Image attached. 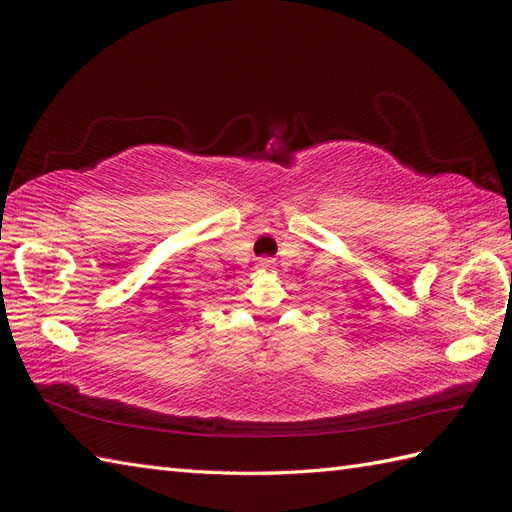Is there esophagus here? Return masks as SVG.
Returning a JSON list of instances; mask_svg holds the SVG:
<instances>
[{
	"label": "esophagus",
	"mask_w": 512,
	"mask_h": 512,
	"mask_svg": "<svg viewBox=\"0 0 512 512\" xmlns=\"http://www.w3.org/2000/svg\"><path fill=\"white\" fill-rule=\"evenodd\" d=\"M258 265H260L262 269H269V267L273 265V260H269V258H262V260L258 262Z\"/></svg>",
	"instance_id": "obj_1"
}]
</instances>
